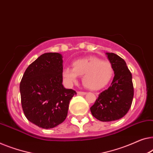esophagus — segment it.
Listing matches in <instances>:
<instances>
[{"label": "esophagus", "mask_w": 153, "mask_h": 153, "mask_svg": "<svg viewBox=\"0 0 153 153\" xmlns=\"http://www.w3.org/2000/svg\"><path fill=\"white\" fill-rule=\"evenodd\" d=\"M77 94H79V95H85V94H86V92L79 91V92H77Z\"/></svg>", "instance_id": "obj_1"}]
</instances>
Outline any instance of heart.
I'll return each mask as SVG.
<instances>
[{
    "label": "heart",
    "instance_id": "heart-1",
    "mask_svg": "<svg viewBox=\"0 0 153 153\" xmlns=\"http://www.w3.org/2000/svg\"><path fill=\"white\" fill-rule=\"evenodd\" d=\"M72 69L65 68L62 72L66 83L72 84L78 76H82L83 85L92 90L105 86L113 74V68L110 62L101 61L94 56L77 59L72 62Z\"/></svg>",
    "mask_w": 153,
    "mask_h": 153
}]
</instances>
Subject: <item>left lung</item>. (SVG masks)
Here are the masks:
<instances>
[{
	"label": "left lung",
	"mask_w": 153,
	"mask_h": 153,
	"mask_svg": "<svg viewBox=\"0 0 153 153\" xmlns=\"http://www.w3.org/2000/svg\"><path fill=\"white\" fill-rule=\"evenodd\" d=\"M114 72L111 85L99 95L90 111L101 121L120 119L131 107L134 96L132 74L122 58L114 53H106Z\"/></svg>",
	"instance_id": "left-lung-1"
}]
</instances>
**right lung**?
<instances>
[{
  "mask_svg": "<svg viewBox=\"0 0 153 153\" xmlns=\"http://www.w3.org/2000/svg\"><path fill=\"white\" fill-rule=\"evenodd\" d=\"M63 59L56 52L45 53L28 66L20 83L21 105L30 122L50 129L63 123L70 101L76 93L63 87Z\"/></svg>",
  "mask_w": 153,
  "mask_h": 153,
  "instance_id": "obj_1",
  "label": "right lung"
}]
</instances>
